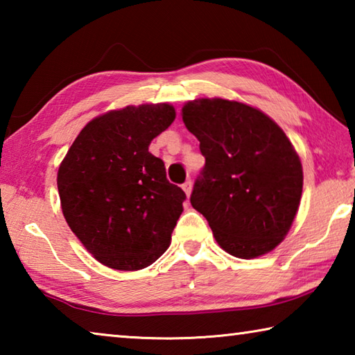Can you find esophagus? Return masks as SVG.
<instances>
[{"label":"esophagus","instance_id":"34e87169","mask_svg":"<svg viewBox=\"0 0 355 355\" xmlns=\"http://www.w3.org/2000/svg\"><path fill=\"white\" fill-rule=\"evenodd\" d=\"M182 188H183V191H184L186 197H189V196H191V192H192V183H191V180H189V182L183 183V184H182Z\"/></svg>","mask_w":355,"mask_h":355}]
</instances>
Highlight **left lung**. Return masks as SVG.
I'll use <instances>...</instances> for the list:
<instances>
[{
	"label": "left lung",
	"mask_w": 355,
	"mask_h": 355,
	"mask_svg": "<svg viewBox=\"0 0 355 355\" xmlns=\"http://www.w3.org/2000/svg\"><path fill=\"white\" fill-rule=\"evenodd\" d=\"M182 117L205 156L191 205L216 241L243 260L274 250L290 232L304 184L284 130L254 106L218 97L188 101Z\"/></svg>",
	"instance_id": "8db88e82"
}]
</instances>
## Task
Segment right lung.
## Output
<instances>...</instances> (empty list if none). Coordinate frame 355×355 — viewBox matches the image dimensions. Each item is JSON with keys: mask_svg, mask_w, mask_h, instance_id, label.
I'll list each match as a JSON object with an SVG mask.
<instances>
[{"mask_svg": "<svg viewBox=\"0 0 355 355\" xmlns=\"http://www.w3.org/2000/svg\"><path fill=\"white\" fill-rule=\"evenodd\" d=\"M173 120L169 103L107 111L80 131L59 166L64 218L107 268L139 271L171 245L186 194L148 146Z\"/></svg>", "mask_w": 355, "mask_h": 355, "instance_id": "obj_1", "label": "right lung"}]
</instances>
